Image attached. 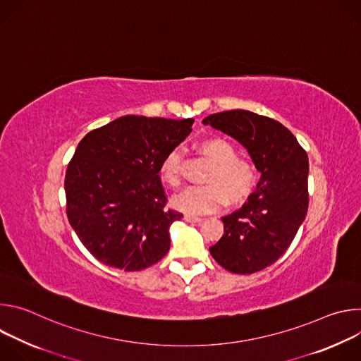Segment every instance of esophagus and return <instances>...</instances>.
<instances>
[{
	"label": "esophagus",
	"mask_w": 361,
	"mask_h": 361,
	"mask_svg": "<svg viewBox=\"0 0 361 361\" xmlns=\"http://www.w3.org/2000/svg\"><path fill=\"white\" fill-rule=\"evenodd\" d=\"M184 220L187 221V223H200L202 219H200V217H194V216H188V214H185L184 216Z\"/></svg>",
	"instance_id": "1"
}]
</instances>
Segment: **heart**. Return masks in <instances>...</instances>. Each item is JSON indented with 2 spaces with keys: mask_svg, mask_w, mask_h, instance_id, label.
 <instances>
[{
  "mask_svg": "<svg viewBox=\"0 0 361 361\" xmlns=\"http://www.w3.org/2000/svg\"><path fill=\"white\" fill-rule=\"evenodd\" d=\"M200 149L207 156L216 169L209 177V185L188 187L173 198V205L188 214L202 216L221 209L227 201L244 198L254 185L255 169L247 161L237 159V149L223 138H212L201 142ZM183 149L176 147L164 157L160 176L163 181L176 187L181 181Z\"/></svg>",
  "mask_w": 361,
  "mask_h": 361,
  "instance_id": "b5f03b06",
  "label": "heart"
}]
</instances>
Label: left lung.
<instances>
[{
	"label": "left lung",
	"instance_id": "left-lung-1",
	"mask_svg": "<svg viewBox=\"0 0 361 361\" xmlns=\"http://www.w3.org/2000/svg\"><path fill=\"white\" fill-rule=\"evenodd\" d=\"M202 124L237 140L262 173L241 207L221 217L224 234L210 247L226 270L252 274L280 259L305 219L307 152L281 123L251 111L212 114Z\"/></svg>",
	"mask_w": 361,
	"mask_h": 361
}]
</instances>
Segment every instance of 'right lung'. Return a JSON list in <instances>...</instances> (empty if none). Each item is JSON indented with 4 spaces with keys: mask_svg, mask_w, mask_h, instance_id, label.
I'll return each mask as SVG.
<instances>
[{
    "mask_svg": "<svg viewBox=\"0 0 361 361\" xmlns=\"http://www.w3.org/2000/svg\"><path fill=\"white\" fill-rule=\"evenodd\" d=\"M192 118L124 116L90 131L66 173L68 221L102 264L140 271L170 250L183 214L166 209L160 167L191 133Z\"/></svg>",
    "mask_w": 361,
    "mask_h": 361,
    "instance_id": "obj_1",
    "label": "right lung"
}]
</instances>
